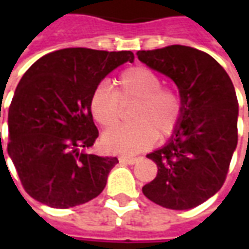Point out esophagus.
<instances>
[{
    "label": "esophagus",
    "instance_id": "34e87169",
    "mask_svg": "<svg viewBox=\"0 0 249 249\" xmlns=\"http://www.w3.org/2000/svg\"><path fill=\"white\" fill-rule=\"evenodd\" d=\"M137 157H129V156H121L120 157V161L124 162V164H129V165H132V164H135V162H137Z\"/></svg>",
    "mask_w": 249,
    "mask_h": 249
}]
</instances>
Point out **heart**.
<instances>
[{
	"mask_svg": "<svg viewBox=\"0 0 249 249\" xmlns=\"http://www.w3.org/2000/svg\"><path fill=\"white\" fill-rule=\"evenodd\" d=\"M135 104L130 112L133 125L108 130L104 145L123 155H135L149 149L157 137H169L178 129L183 101L176 89L161 85V78L148 68L132 66L114 80V90L98 84L89 97L93 120L103 128H113L121 119L123 109Z\"/></svg>",
	"mask_w": 249,
	"mask_h": 249,
	"instance_id": "obj_1",
	"label": "heart"
}]
</instances>
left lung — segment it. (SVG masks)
I'll return each instance as SVG.
<instances>
[{
	"mask_svg": "<svg viewBox=\"0 0 249 249\" xmlns=\"http://www.w3.org/2000/svg\"><path fill=\"white\" fill-rule=\"evenodd\" d=\"M137 57L173 80L183 101L178 129L162 148L146 155L159 171L142 193L164 208H195L223 187L237 145L233 84L213 57L191 46L139 51Z\"/></svg>",
	"mask_w": 249,
	"mask_h": 249,
	"instance_id": "left-lung-1",
	"label": "left lung"
}]
</instances>
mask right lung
<instances>
[{
    "mask_svg": "<svg viewBox=\"0 0 249 249\" xmlns=\"http://www.w3.org/2000/svg\"><path fill=\"white\" fill-rule=\"evenodd\" d=\"M133 58L128 51L68 48L25 71L9 107L8 153L29 196L65 209L103 192L119 160L80 151L98 137L89 97L110 71Z\"/></svg>",
    "mask_w": 249,
    "mask_h": 249,
    "instance_id": "add662e5",
    "label": "right lung"
}]
</instances>
